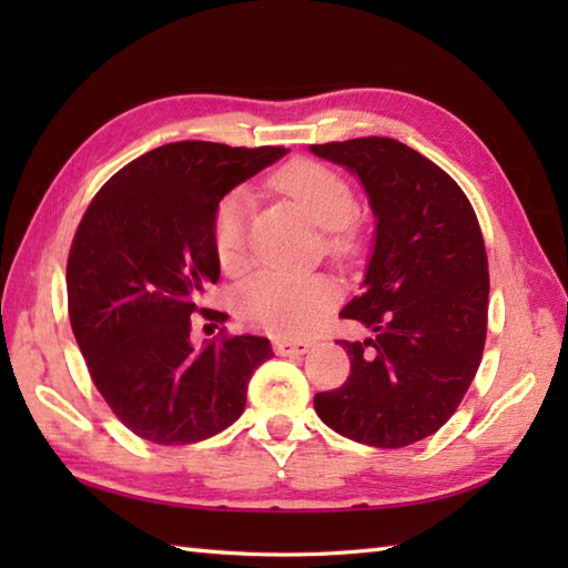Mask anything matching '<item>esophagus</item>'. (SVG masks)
I'll return each instance as SVG.
<instances>
[{"mask_svg": "<svg viewBox=\"0 0 568 568\" xmlns=\"http://www.w3.org/2000/svg\"><path fill=\"white\" fill-rule=\"evenodd\" d=\"M277 356H303L310 352V342L303 339H273Z\"/></svg>", "mask_w": 568, "mask_h": 568, "instance_id": "esophagus-1", "label": "esophagus"}]
</instances>
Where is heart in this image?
Wrapping results in <instances>:
<instances>
[{
	"instance_id": "1",
	"label": "heart",
	"mask_w": 568,
	"mask_h": 568,
	"mask_svg": "<svg viewBox=\"0 0 568 568\" xmlns=\"http://www.w3.org/2000/svg\"><path fill=\"white\" fill-rule=\"evenodd\" d=\"M273 185L295 200L320 229L336 232L334 246H342L339 229L354 222L358 202L346 180L312 161H297L273 178ZM246 190H234L214 212L212 241L222 268L239 271L246 261ZM336 303V285L329 277H300L283 273H258L236 293V312L246 324L271 334L297 336L310 332Z\"/></svg>"
}]
</instances>
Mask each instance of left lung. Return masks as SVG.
<instances>
[{
	"label": "left lung",
	"instance_id": "8db88e82",
	"mask_svg": "<svg viewBox=\"0 0 568 568\" xmlns=\"http://www.w3.org/2000/svg\"><path fill=\"white\" fill-rule=\"evenodd\" d=\"M358 178L373 212L361 293L342 317L371 332L339 342L352 361L342 388L315 395L324 425L397 449L437 432L480 366L488 258L464 190L425 155L383 136L310 146Z\"/></svg>",
	"mask_w": 568,
	"mask_h": 568
}]
</instances>
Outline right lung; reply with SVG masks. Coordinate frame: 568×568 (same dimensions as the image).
I'll return each instance as SVG.
<instances>
[{
    "label": "right lung",
    "instance_id": "obj_1",
    "mask_svg": "<svg viewBox=\"0 0 568 568\" xmlns=\"http://www.w3.org/2000/svg\"><path fill=\"white\" fill-rule=\"evenodd\" d=\"M285 153L165 143L114 173L84 212L68 256L70 327L92 383L141 439L192 444L234 425L253 371L273 356L253 334L197 348L190 315L220 277L216 207Z\"/></svg>",
    "mask_w": 568,
    "mask_h": 568
}]
</instances>
